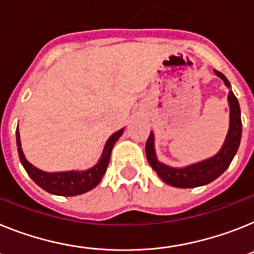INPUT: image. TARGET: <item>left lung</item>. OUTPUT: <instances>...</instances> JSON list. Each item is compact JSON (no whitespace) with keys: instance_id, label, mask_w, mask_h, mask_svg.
I'll return each mask as SVG.
<instances>
[{"instance_id":"obj_1","label":"left lung","mask_w":254,"mask_h":254,"mask_svg":"<svg viewBox=\"0 0 254 254\" xmlns=\"http://www.w3.org/2000/svg\"><path fill=\"white\" fill-rule=\"evenodd\" d=\"M214 73L224 81L227 87H231L230 82L227 81V78L222 73L218 70H214ZM227 100L230 106L229 132H227L226 140L221 150L209 159L184 167V168H173V167L166 166L164 163H160L157 159V154L154 149V133L150 132V136L145 145L146 158L151 168L157 172L158 176L163 180L164 183L175 188H183V189L196 188V186H203L212 183L229 168L231 160L234 159L236 151L239 149L240 138H242V118H240L239 101L231 90L229 92Z\"/></svg>"}]
</instances>
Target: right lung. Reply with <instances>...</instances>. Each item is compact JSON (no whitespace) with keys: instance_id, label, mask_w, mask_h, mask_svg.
I'll return each mask as SVG.
<instances>
[{"instance_id":"obj_1","label":"right lung","mask_w":254,"mask_h":254,"mask_svg":"<svg viewBox=\"0 0 254 254\" xmlns=\"http://www.w3.org/2000/svg\"><path fill=\"white\" fill-rule=\"evenodd\" d=\"M123 129L125 128L119 129L108 138L100 160L87 171H66V172L50 173L38 170L34 166H32L24 157V153L21 150L20 135H19V129L16 128V145H18L19 158H20L21 164L25 168L30 179L43 190H46L47 192H51L54 195L74 196V195L90 191L99 185L106 168H108V164H109L113 146L123 133Z\"/></svg>"}]
</instances>
